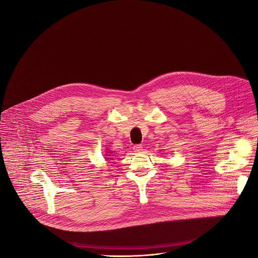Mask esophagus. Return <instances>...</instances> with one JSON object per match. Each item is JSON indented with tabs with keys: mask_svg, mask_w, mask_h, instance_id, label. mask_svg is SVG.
<instances>
[{
	"mask_svg": "<svg viewBox=\"0 0 258 258\" xmlns=\"http://www.w3.org/2000/svg\"><path fill=\"white\" fill-rule=\"evenodd\" d=\"M142 148H143V147H142L141 145H135V146L133 147V149L135 150V152H141V151H142Z\"/></svg>",
	"mask_w": 258,
	"mask_h": 258,
	"instance_id": "34e87169",
	"label": "esophagus"
}]
</instances>
